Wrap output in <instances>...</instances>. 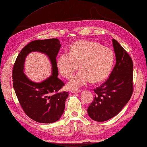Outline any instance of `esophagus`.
Here are the masks:
<instances>
[{
  "label": "esophagus",
  "mask_w": 147,
  "mask_h": 147,
  "mask_svg": "<svg viewBox=\"0 0 147 147\" xmlns=\"http://www.w3.org/2000/svg\"><path fill=\"white\" fill-rule=\"evenodd\" d=\"M81 92V90H71V92L72 93H79Z\"/></svg>",
  "instance_id": "esophagus-1"
}]
</instances>
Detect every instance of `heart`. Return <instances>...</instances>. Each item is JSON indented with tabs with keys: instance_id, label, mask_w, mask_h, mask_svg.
<instances>
[{
	"instance_id": "obj_1",
	"label": "heart",
	"mask_w": 147,
	"mask_h": 147,
	"mask_svg": "<svg viewBox=\"0 0 147 147\" xmlns=\"http://www.w3.org/2000/svg\"><path fill=\"white\" fill-rule=\"evenodd\" d=\"M114 63V53L110 48L98 42H78L58 55L57 65L58 71L66 78L71 77L79 67L81 70L72 76L67 84L71 89H77L92 80H104L110 74Z\"/></svg>"
}]
</instances>
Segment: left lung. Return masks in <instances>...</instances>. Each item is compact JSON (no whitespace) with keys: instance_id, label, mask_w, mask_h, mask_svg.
<instances>
[{"instance_id":"8db88e82","label":"left lung","mask_w":147,"mask_h":147,"mask_svg":"<svg viewBox=\"0 0 147 147\" xmlns=\"http://www.w3.org/2000/svg\"><path fill=\"white\" fill-rule=\"evenodd\" d=\"M113 45L116 65L107 81L94 89V101L87 109L90 118L99 122L116 116L126 105L133 92L132 58L115 39H113Z\"/></svg>"}]
</instances>
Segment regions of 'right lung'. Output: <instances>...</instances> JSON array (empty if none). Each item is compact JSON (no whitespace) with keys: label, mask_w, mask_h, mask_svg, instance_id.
<instances>
[{"label":"right lung","mask_w":147,"mask_h":147,"mask_svg":"<svg viewBox=\"0 0 147 147\" xmlns=\"http://www.w3.org/2000/svg\"><path fill=\"white\" fill-rule=\"evenodd\" d=\"M61 44L57 38L36 40L23 48L13 69V85L24 113L31 119L42 123L58 121L63 114L68 92H59L64 83L58 78L56 58ZM31 52H40L48 56L52 63V75L36 83L23 73L25 58Z\"/></svg>","instance_id":"add662e5"}]
</instances>
